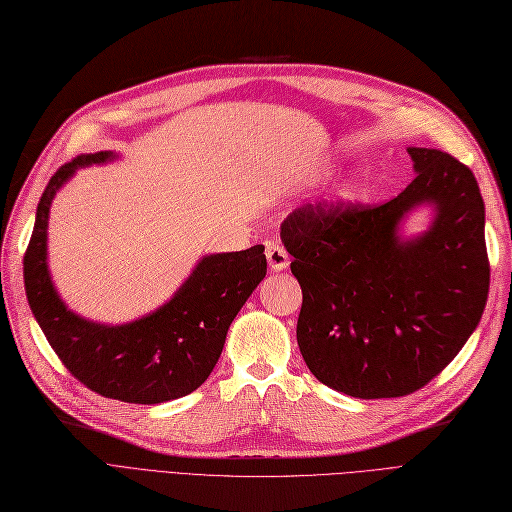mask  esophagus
Masks as SVG:
<instances>
[{"label": "esophagus", "instance_id": "esophagus-1", "mask_svg": "<svg viewBox=\"0 0 512 512\" xmlns=\"http://www.w3.org/2000/svg\"><path fill=\"white\" fill-rule=\"evenodd\" d=\"M266 257H268V266L272 272H283L289 268V255L278 242L266 244Z\"/></svg>", "mask_w": 512, "mask_h": 512}]
</instances>
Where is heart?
Instances as JSON below:
<instances>
[{"label": "heart", "mask_w": 512, "mask_h": 512, "mask_svg": "<svg viewBox=\"0 0 512 512\" xmlns=\"http://www.w3.org/2000/svg\"><path fill=\"white\" fill-rule=\"evenodd\" d=\"M351 191H353V189H351L349 185H346V187H342V189L338 191V197H342V200H344V197H349V195H351Z\"/></svg>", "instance_id": "1"}]
</instances>
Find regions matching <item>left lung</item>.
<instances>
[{"label": "left lung", "instance_id": "8db88e82", "mask_svg": "<svg viewBox=\"0 0 512 512\" xmlns=\"http://www.w3.org/2000/svg\"><path fill=\"white\" fill-rule=\"evenodd\" d=\"M415 180L383 206H302L280 225L302 287L298 344L323 385L361 400L400 398L447 368L489 293L485 204L470 168L406 148ZM431 225L406 237L412 211Z\"/></svg>", "mask_w": 512, "mask_h": 512}]
</instances>
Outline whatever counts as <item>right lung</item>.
<instances>
[{
	"mask_svg": "<svg viewBox=\"0 0 512 512\" xmlns=\"http://www.w3.org/2000/svg\"><path fill=\"white\" fill-rule=\"evenodd\" d=\"M114 151L80 155L61 166L40 197L25 261V293L42 332L82 385L129 404L178 400L200 387L221 357L227 329L266 276L263 244L200 257L172 298L129 323L80 317L48 270V217L59 189L78 168L117 161Z\"/></svg>",
	"mask_w": 512,
	"mask_h": 512,
	"instance_id": "add662e5",
	"label": "right lung"
}]
</instances>
